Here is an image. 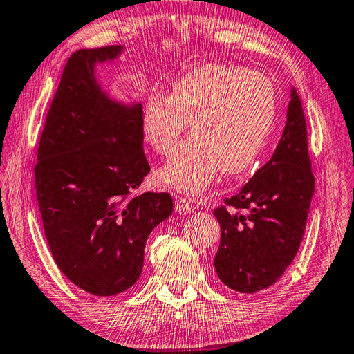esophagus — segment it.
Masks as SVG:
<instances>
[{"instance_id": "34e87169", "label": "esophagus", "mask_w": 354, "mask_h": 354, "mask_svg": "<svg viewBox=\"0 0 354 354\" xmlns=\"http://www.w3.org/2000/svg\"><path fill=\"white\" fill-rule=\"evenodd\" d=\"M191 212V203L185 197H178L176 201V213L177 214H188Z\"/></svg>"}]
</instances>
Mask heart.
<instances>
[{
  "label": "heart",
  "instance_id": "heart-1",
  "mask_svg": "<svg viewBox=\"0 0 354 354\" xmlns=\"http://www.w3.org/2000/svg\"><path fill=\"white\" fill-rule=\"evenodd\" d=\"M274 85L257 71L209 64L174 84L171 95L151 93L142 110V138L160 155L177 147L191 122L193 138L160 169V180L199 193L219 171L238 176L255 163L274 129Z\"/></svg>",
  "mask_w": 354,
  "mask_h": 354
}]
</instances>
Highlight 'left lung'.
Instances as JSON below:
<instances>
[{
    "label": "left lung",
    "mask_w": 354,
    "mask_h": 354,
    "mask_svg": "<svg viewBox=\"0 0 354 354\" xmlns=\"http://www.w3.org/2000/svg\"><path fill=\"white\" fill-rule=\"evenodd\" d=\"M314 187L305 113L292 86L274 155L225 199L227 208L214 209L221 225L214 269L225 286L253 294L280 280L300 249Z\"/></svg>",
    "instance_id": "8db88e82"
}]
</instances>
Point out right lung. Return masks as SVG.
Listing matches in <instances>:
<instances>
[{"instance_id": "obj_1", "label": "right lung", "mask_w": 354, "mask_h": 354, "mask_svg": "<svg viewBox=\"0 0 354 354\" xmlns=\"http://www.w3.org/2000/svg\"><path fill=\"white\" fill-rule=\"evenodd\" d=\"M124 49H80L68 59L34 169L55 264L99 297L133 286L149 234L174 209L167 193L132 196L151 171L142 152V105L111 96L96 76V65L118 60Z\"/></svg>"}]
</instances>
